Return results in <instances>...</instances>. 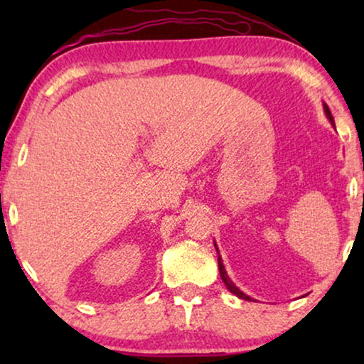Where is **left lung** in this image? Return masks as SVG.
I'll return each instance as SVG.
<instances>
[{"label": "left lung", "mask_w": 364, "mask_h": 364, "mask_svg": "<svg viewBox=\"0 0 364 364\" xmlns=\"http://www.w3.org/2000/svg\"><path fill=\"white\" fill-rule=\"evenodd\" d=\"M323 109H325L326 117L330 119V122L333 124V126H335V121H333V116H331V112H330V107H328L325 102H323ZM215 248H217V243H215ZM217 252H218V248H217ZM218 270H220V277H222L223 283H225V287L228 288V290H230V291L233 293V295H237L238 298H242V300H248V301H252V298L248 296V295H245V293H243L242 290H238V288L235 287V283H233V282L230 280V278H228L227 272H225V267H223V263H222V258H220V255H218Z\"/></svg>", "instance_id": "8db88e82"}]
</instances>
